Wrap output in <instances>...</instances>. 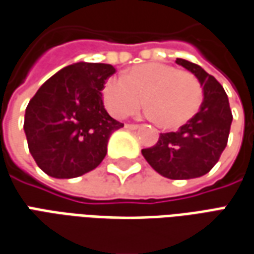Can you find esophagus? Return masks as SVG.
<instances>
[{"mask_svg": "<svg viewBox=\"0 0 254 254\" xmlns=\"http://www.w3.org/2000/svg\"><path fill=\"white\" fill-rule=\"evenodd\" d=\"M126 128H128V130H137V128H139V126L138 124H126Z\"/></svg>", "mask_w": 254, "mask_h": 254, "instance_id": "esophagus-1", "label": "esophagus"}]
</instances>
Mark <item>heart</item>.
<instances>
[{"mask_svg": "<svg viewBox=\"0 0 254 254\" xmlns=\"http://www.w3.org/2000/svg\"><path fill=\"white\" fill-rule=\"evenodd\" d=\"M106 110L116 119L128 117L142 106L146 116L164 128H177L200 108L203 91L190 71L163 64H139L124 77H109L102 87Z\"/></svg>", "mask_w": 254, "mask_h": 254, "instance_id": "1", "label": "heart"}]
</instances>
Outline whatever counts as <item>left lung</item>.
Masks as SVG:
<instances>
[{
    "mask_svg": "<svg viewBox=\"0 0 254 254\" xmlns=\"http://www.w3.org/2000/svg\"><path fill=\"white\" fill-rule=\"evenodd\" d=\"M181 64L195 74L203 88L200 109L177 131L160 134L152 148L142 155L152 169L170 180L202 177L214 167L228 142L232 113L223 85L196 64L177 58Z\"/></svg>",
    "mask_w": 254,
    "mask_h": 254,
    "instance_id": "obj_1",
    "label": "left lung"
}]
</instances>
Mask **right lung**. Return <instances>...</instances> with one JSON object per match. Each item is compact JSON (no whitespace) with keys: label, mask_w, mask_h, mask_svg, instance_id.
Wrapping results in <instances>:
<instances>
[{"label":"right lung","mask_w":254,"mask_h":254,"mask_svg":"<svg viewBox=\"0 0 254 254\" xmlns=\"http://www.w3.org/2000/svg\"><path fill=\"white\" fill-rule=\"evenodd\" d=\"M115 71L106 64H69L31 98L23 128L31 156L45 174L80 177L104 160L112 132L124 126L109 116L101 94Z\"/></svg>","instance_id":"1"}]
</instances>
